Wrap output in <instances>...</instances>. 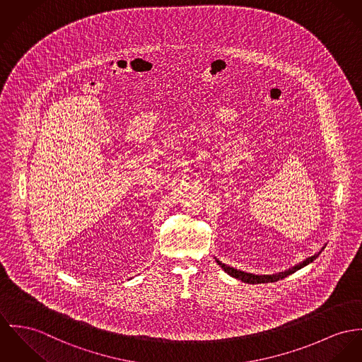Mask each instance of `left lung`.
<instances>
[{
	"label": "left lung",
	"instance_id": "8db88e82",
	"mask_svg": "<svg viewBox=\"0 0 362 362\" xmlns=\"http://www.w3.org/2000/svg\"><path fill=\"white\" fill-rule=\"evenodd\" d=\"M324 248H325V247H324ZM324 248L320 250L318 253H315L314 256H311V257H307L306 260H303L302 263H299V264L293 266L292 269H289V270H285V272L279 273V274H273V276H255V274H250V273H245V272H241V270L233 269V267H230V266H226L224 263L219 262L218 259H216V262H218V264L222 267L223 270H224V272H226L228 276H231V277H234V279H241L243 282H247V284H264V282H276V281H279V279H285V277H288V276L293 274L295 272L300 270L302 267H305V266H307L308 263H311L313 260H315V259L320 256V253L324 250Z\"/></svg>",
	"mask_w": 362,
	"mask_h": 362
}]
</instances>
